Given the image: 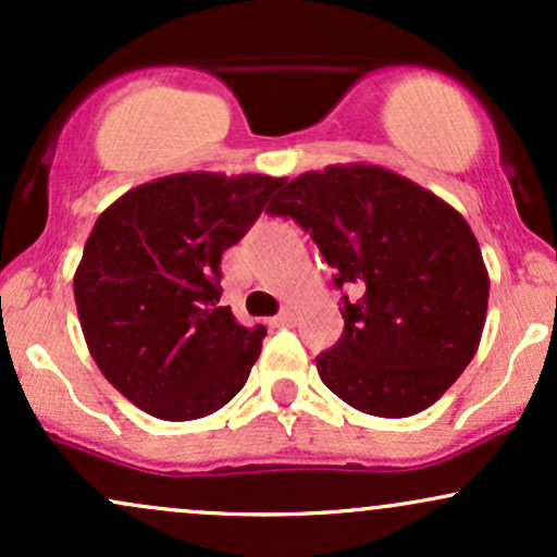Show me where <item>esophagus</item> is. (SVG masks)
<instances>
[{
	"instance_id": "obj_1",
	"label": "esophagus",
	"mask_w": 557,
	"mask_h": 557,
	"mask_svg": "<svg viewBox=\"0 0 557 557\" xmlns=\"http://www.w3.org/2000/svg\"><path fill=\"white\" fill-rule=\"evenodd\" d=\"M272 324L274 327H293V324H296V311L283 309L277 317L272 319Z\"/></svg>"
}]
</instances>
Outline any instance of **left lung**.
<instances>
[{
    "mask_svg": "<svg viewBox=\"0 0 557 557\" xmlns=\"http://www.w3.org/2000/svg\"><path fill=\"white\" fill-rule=\"evenodd\" d=\"M296 220L343 296V337L319 354L322 382L356 411L406 419L430 408L474 359L490 274L450 203L376 164L304 172L267 207Z\"/></svg>",
    "mask_w": 557,
    "mask_h": 557,
    "instance_id": "1",
    "label": "left lung"
}]
</instances>
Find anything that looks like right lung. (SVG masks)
Here are the masks:
<instances>
[{"mask_svg":"<svg viewBox=\"0 0 557 557\" xmlns=\"http://www.w3.org/2000/svg\"><path fill=\"white\" fill-rule=\"evenodd\" d=\"M283 183L177 172L99 214L73 277L75 306L96 367L140 411L201 419L246 385L267 330L220 306V261Z\"/></svg>","mask_w":557,"mask_h":557,"instance_id":"right-lung-1","label":"right lung"}]
</instances>
